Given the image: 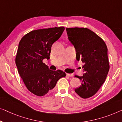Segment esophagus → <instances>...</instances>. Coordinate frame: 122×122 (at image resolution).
<instances>
[{"label":"esophagus","instance_id":"obj_1","mask_svg":"<svg viewBox=\"0 0 122 122\" xmlns=\"http://www.w3.org/2000/svg\"><path fill=\"white\" fill-rule=\"evenodd\" d=\"M66 76H68V77H71L73 76V74H71V73H66Z\"/></svg>","mask_w":122,"mask_h":122}]
</instances>
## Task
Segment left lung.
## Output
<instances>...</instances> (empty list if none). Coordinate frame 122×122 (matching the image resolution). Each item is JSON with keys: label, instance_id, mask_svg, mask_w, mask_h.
<instances>
[{"label": "left lung", "instance_id": "1", "mask_svg": "<svg viewBox=\"0 0 122 122\" xmlns=\"http://www.w3.org/2000/svg\"><path fill=\"white\" fill-rule=\"evenodd\" d=\"M68 39L76 49V59L84 63L82 76H75L81 81L75 92L83 99L97 92L105 82L110 69L107 48L101 38L86 28H66Z\"/></svg>", "mask_w": 122, "mask_h": 122}]
</instances>
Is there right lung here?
<instances>
[{
  "label": "right lung",
  "mask_w": 122,
  "mask_h": 122,
  "mask_svg": "<svg viewBox=\"0 0 122 122\" xmlns=\"http://www.w3.org/2000/svg\"><path fill=\"white\" fill-rule=\"evenodd\" d=\"M65 30V27L32 30L20 41L15 62L18 72L28 90L41 96L53 89L57 81L66 73L58 70L52 71L43 62L50 59L51 48Z\"/></svg>",
  "instance_id": "obj_1"
}]
</instances>
